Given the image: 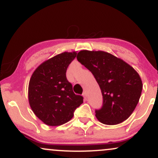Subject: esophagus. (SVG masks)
Listing matches in <instances>:
<instances>
[{
    "label": "esophagus",
    "instance_id": "34e87169",
    "mask_svg": "<svg viewBox=\"0 0 158 158\" xmlns=\"http://www.w3.org/2000/svg\"><path fill=\"white\" fill-rule=\"evenodd\" d=\"M82 96H83V97H84L85 100H86V99H87V94H86V93H85V92H84V93L82 94Z\"/></svg>",
    "mask_w": 158,
    "mask_h": 158
}]
</instances>
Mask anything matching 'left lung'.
I'll use <instances>...</instances> for the list:
<instances>
[{
  "label": "left lung",
  "instance_id": "1",
  "mask_svg": "<svg viewBox=\"0 0 158 158\" xmlns=\"http://www.w3.org/2000/svg\"><path fill=\"white\" fill-rule=\"evenodd\" d=\"M77 60L91 72L101 89L102 106L95 110L99 122L117 125L131 116L139 102L142 80L122 59L104 51L81 50Z\"/></svg>",
  "mask_w": 158,
  "mask_h": 158
}]
</instances>
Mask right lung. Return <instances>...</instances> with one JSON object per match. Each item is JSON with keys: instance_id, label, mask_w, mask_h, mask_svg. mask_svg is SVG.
<instances>
[{"instance_id": "obj_1", "label": "right lung", "mask_w": 158, "mask_h": 158, "mask_svg": "<svg viewBox=\"0 0 158 158\" xmlns=\"http://www.w3.org/2000/svg\"><path fill=\"white\" fill-rule=\"evenodd\" d=\"M77 52H64L40 64L30 78L28 99L38 118L50 126L64 124L73 117L83 97L73 93L66 77Z\"/></svg>"}]
</instances>
